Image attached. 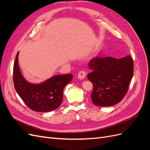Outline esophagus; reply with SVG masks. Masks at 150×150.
Masks as SVG:
<instances>
[{"label": "esophagus", "mask_w": 150, "mask_h": 150, "mask_svg": "<svg viewBox=\"0 0 150 150\" xmlns=\"http://www.w3.org/2000/svg\"><path fill=\"white\" fill-rule=\"evenodd\" d=\"M85 76H86V72L85 71H80L78 72V78L79 79H83L85 78Z\"/></svg>", "instance_id": "1"}]
</instances>
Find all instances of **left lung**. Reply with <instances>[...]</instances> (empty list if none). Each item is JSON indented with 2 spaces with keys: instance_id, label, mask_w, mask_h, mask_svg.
<instances>
[{
  "instance_id": "obj_1",
  "label": "left lung",
  "mask_w": 150,
  "mask_h": 150,
  "mask_svg": "<svg viewBox=\"0 0 150 150\" xmlns=\"http://www.w3.org/2000/svg\"><path fill=\"white\" fill-rule=\"evenodd\" d=\"M88 79L93 84L91 99L95 105L111 106L120 103L128 90L133 76V61L129 55L117 59L96 57L89 62Z\"/></svg>"
}]
</instances>
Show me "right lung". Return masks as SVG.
Returning a JSON list of instances; mask_svg holds the SVG:
<instances>
[{
    "label": "right lung",
    "instance_id": "add662e5",
    "mask_svg": "<svg viewBox=\"0 0 150 150\" xmlns=\"http://www.w3.org/2000/svg\"><path fill=\"white\" fill-rule=\"evenodd\" d=\"M19 52L13 64V79L16 92L30 110L49 112L60 106L63 89L72 79L71 74L56 75L40 84L28 82L22 75L18 62Z\"/></svg>",
    "mask_w": 150,
    "mask_h": 150
}]
</instances>
